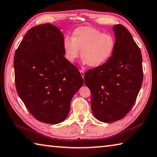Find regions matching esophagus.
<instances>
[{"label":"esophagus","mask_w":157,"mask_h":157,"mask_svg":"<svg viewBox=\"0 0 157 157\" xmlns=\"http://www.w3.org/2000/svg\"><path fill=\"white\" fill-rule=\"evenodd\" d=\"M80 73H81V76H82V78H84V76H85V72H84V71H83V70H80Z\"/></svg>","instance_id":"1"}]
</instances>
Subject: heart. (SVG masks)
Returning a JSON list of instances; mask_svg holds the SVG:
<instances>
[{
	"instance_id": "heart-1",
	"label": "heart",
	"mask_w": 157,
	"mask_h": 157,
	"mask_svg": "<svg viewBox=\"0 0 157 157\" xmlns=\"http://www.w3.org/2000/svg\"><path fill=\"white\" fill-rule=\"evenodd\" d=\"M114 37L109 33H103L91 27L83 26L76 28L71 38H65L63 49L67 61L74 63L81 54L82 63L92 67H99L109 59L113 54Z\"/></svg>"
}]
</instances>
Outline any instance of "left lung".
<instances>
[{
  "mask_svg": "<svg viewBox=\"0 0 157 157\" xmlns=\"http://www.w3.org/2000/svg\"><path fill=\"white\" fill-rule=\"evenodd\" d=\"M115 48L109 59L90 69L84 81L91 92V107L96 119L112 123L124 118L135 103L143 76L141 52L130 32L122 25L113 27Z\"/></svg>",
  "mask_w": 157,
  "mask_h": 157,
  "instance_id": "left-lung-1",
  "label": "left lung"
}]
</instances>
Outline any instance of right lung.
<instances>
[{
  "instance_id": "1",
  "label": "right lung",
  "mask_w": 157,
  "mask_h": 157,
  "mask_svg": "<svg viewBox=\"0 0 157 157\" xmlns=\"http://www.w3.org/2000/svg\"><path fill=\"white\" fill-rule=\"evenodd\" d=\"M63 40L58 27L39 25L26 33L13 58L18 96L35 119L49 124L66 119L83 84L78 69L64 56Z\"/></svg>"
}]
</instances>
